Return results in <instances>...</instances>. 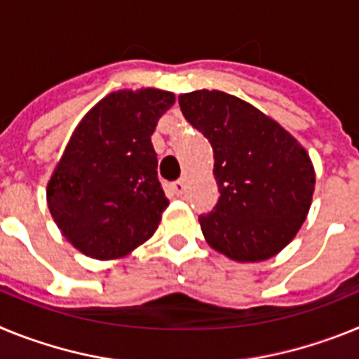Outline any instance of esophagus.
<instances>
[{"label":"esophagus","mask_w":359,"mask_h":359,"mask_svg":"<svg viewBox=\"0 0 359 359\" xmlns=\"http://www.w3.org/2000/svg\"><path fill=\"white\" fill-rule=\"evenodd\" d=\"M172 189L176 194H183V190H185V180H177V182H174Z\"/></svg>","instance_id":"34e87169"}]
</instances>
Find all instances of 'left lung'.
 <instances>
[{"label": "left lung", "instance_id": "8db88e82", "mask_svg": "<svg viewBox=\"0 0 359 359\" xmlns=\"http://www.w3.org/2000/svg\"><path fill=\"white\" fill-rule=\"evenodd\" d=\"M183 115L214 149L219 199L199 217L210 248L236 262L268 261L302 228L315 194L309 152L277 120L236 95H180Z\"/></svg>", "mask_w": 359, "mask_h": 359}]
</instances>
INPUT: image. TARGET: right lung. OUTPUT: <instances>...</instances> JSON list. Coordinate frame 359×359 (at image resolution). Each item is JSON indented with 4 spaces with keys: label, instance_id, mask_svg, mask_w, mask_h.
<instances>
[{
    "label": "right lung",
    "instance_id": "right-lung-1",
    "mask_svg": "<svg viewBox=\"0 0 359 359\" xmlns=\"http://www.w3.org/2000/svg\"><path fill=\"white\" fill-rule=\"evenodd\" d=\"M174 100L158 88L118 90L82 116L46 185L50 214L73 248L115 261L154 236L169 199L151 136Z\"/></svg>",
    "mask_w": 359,
    "mask_h": 359
}]
</instances>
